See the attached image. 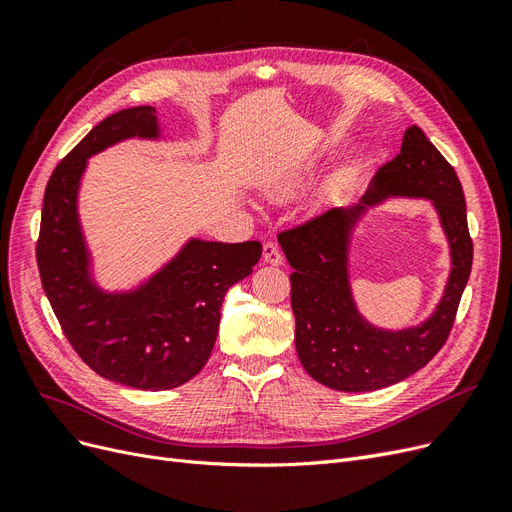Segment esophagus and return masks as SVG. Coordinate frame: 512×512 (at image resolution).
<instances>
[{
  "label": "esophagus",
  "instance_id": "1",
  "mask_svg": "<svg viewBox=\"0 0 512 512\" xmlns=\"http://www.w3.org/2000/svg\"><path fill=\"white\" fill-rule=\"evenodd\" d=\"M262 260L267 262V265H275L280 267L282 265V254H280V247H277L275 243H265L262 245Z\"/></svg>",
  "mask_w": 512,
  "mask_h": 512
}]
</instances>
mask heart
Here are the masks:
<instances>
[{"label":"heart","mask_w":512,"mask_h":512,"mask_svg":"<svg viewBox=\"0 0 512 512\" xmlns=\"http://www.w3.org/2000/svg\"><path fill=\"white\" fill-rule=\"evenodd\" d=\"M299 185H301V175H284L282 179H277L269 185V194L273 198H284L297 190Z\"/></svg>","instance_id":"obj_1"}]
</instances>
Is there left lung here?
<instances>
[{"instance_id":"8db88e82","label":"left lung","mask_w":512,"mask_h":512,"mask_svg":"<svg viewBox=\"0 0 512 512\" xmlns=\"http://www.w3.org/2000/svg\"><path fill=\"white\" fill-rule=\"evenodd\" d=\"M386 197L429 199L452 252V273L434 314L395 332L376 328L358 312L349 282L351 230ZM277 239L294 269V344L320 384L346 393L378 391L412 376L444 346L472 271V239L455 168L418 126L406 130L401 151L378 170L359 203L324 211Z\"/></svg>"}]
</instances>
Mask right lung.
Returning a JSON list of instances; mask_svg holds the SVG:
<instances>
[{"instance_id":"add662e5","label":"right lung","mask_w":512,"mask_h":512,"mask_svg":"<svg viewBox=\"0 0 512 512\" xmlns=\"http://www.w3.org/2000/svg\"><path fill=\"white\" fill-rule=\"evenodd\" d=\"M130 138L162 141L156 108L134 106L106 117L59 162L46 183L36 260L61 329L96 374L138 391H168L205 367L226 292L252 273L262 245L190 237L136 286L102 288L81 224L79 190L87 160Z\"/></svg>"}]
</instances>
